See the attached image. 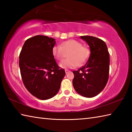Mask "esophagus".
<instances>
[{
	"mask_svg": "<svg viewBox=\"0 0 132 132\" xmlns=\"http://www.w3.org/2000/svg\"><path fill=\"white\" fill-rule=\"evenodd\" d=\"M70 72V71H69V70H65V72H66V74H67V73H68V72Z\"/></svg>",
	"mask_w": 132,
	"mask_h": 132,
	"instance_id": "esophagus-1",
	"label": "esophagus"
}]
</instances>
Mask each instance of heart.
Returning a JSON list of instances; mask_svg holds the SVG:
<instances>
[{
	"label": "heart",
	"instance_id": "1",
	"mask_svg": "<svg viewBox=\"0 0 132 132\" xmlns=\"http://www.w3.org/2000/svg\"><path fill=\"white\" fill-rule=\"evenodd\" d=\"M53 54L58 61H62L68 54L69 59L61 62L60 67L63 69L74 68L78 65L80 66L87 60L89 50L86 47L82 46L79 42L75 40H69L53 47Z\"/></svg>",
	"mask_w": 132,
	"mask_h": 132
}]
</instances>
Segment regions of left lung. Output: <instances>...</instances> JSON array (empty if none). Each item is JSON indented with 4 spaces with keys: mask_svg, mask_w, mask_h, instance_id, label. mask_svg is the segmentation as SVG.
I'll use <instances>...</instances> for the list:
<instances>
[{
    "mask_svg": "<svg viewBox=\"0 0 132 132\" xmlns=\"http://www.w3.org/2000/svg\"><path fill=\"white\" fill-rule=\"evenodd\" d=\"M89 46L91 53L82 68L73 71L72 85L77 93L92 97L104 88L108 80L109 54L105 42L93 36H80Z\"/></svg>",
    "mask_w": 132,
    "mask_h": 132,
    "instance_id": "left-lung-1",
    "label": "left lung"
}]
</instances>
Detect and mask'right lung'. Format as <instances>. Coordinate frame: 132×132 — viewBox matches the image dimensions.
Here are the masks:
<instances>
[{
  "instance_id": "1",
  "label": "right lung",
  "mask_w": 132,
  "mask_h": 132,
  "mask_svg": "<svg viewBox=\"0 0 132 132\" xmlns=\"http://www.w3.org/2000/svg\"><path fill=\"white\" fill-rule=\"evenodd\" d=\"M54 38L37 35L24 44L19 55V67L24 85L30 94L40 100L54 96L66 73L56 62L52 49Z\"/></svg>"
}]
</instances>
